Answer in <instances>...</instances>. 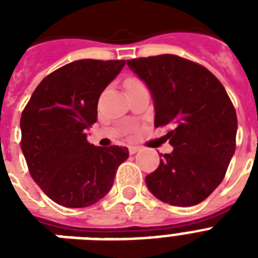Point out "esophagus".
Here are the masks:
<instances>
[{"label": "esophagus", "instance_id": "1", "mask_svg": "<svg viewBox=\"0 0 258 258\" xmlns=\"http://www.w3.org/2000/svg\"><path fill=\"white\" fill-rule=\"evenodd\" d=\"M130 154H137L139 151V147L138 146H128Z\"/></svg>", "mask_w": 258, "mask_h": 258}]
</instances>
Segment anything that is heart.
I'll return each mask as SVG.
<instances>
[{
  "mask_svg": "<svg viewBox=\"0 0 258 258\" xmlns=\"http://www.w3.org/2000/svg\"><path fill=\"white\" fill-rule=\"evenodd\" d=\"M142 83L139 82V80H137V79H130V80H127V83H125V88L127 87H135V86H141Z\"/></svg>",
  "mask_w": 258,
  "mask_h": 258,
  "instance_id": "obj_1",
  "label": "heart"
}]
</instances>
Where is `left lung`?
<instances>
[{"instance_id":"8db88e82","label":"left lung","mask_w":258,"mask_h":258,"mask_svg":"<svg viewBox=\"0 0 258 258\" xmlns=\"http://www.w3.org/2000/svg\"><path fill=\"white\" fill-rule=\"evenodd\" d=\"M149 87L154 125H171L172 153L146 176L158 200L172 206H194L222 182L236 151L237 115L224 86L205 67L175 54L127 60Z\"/></svg>"}]
</instances>
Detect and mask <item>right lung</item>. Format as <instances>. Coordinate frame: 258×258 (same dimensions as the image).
Listing matches in <instances>:
<instances>
[{
	"instance_id": "obj_1",
	"label": "right lung",
	"mask_w": 258,
	"mask_h": 258,
	"mask_svg": "<svg viewBox=\"0 0 258 258\" xmlns=\"http://www.w3.org/2000/svg\"><path fill=\"white\" fill-rule=\"evenodd\" d=\"M125 60H78L58 68L34 89L22 111L21 150L33 180L56 204L87 208L112 187L128 149L88 143L97 101Z\"/></svg>"
}]
</instances>
